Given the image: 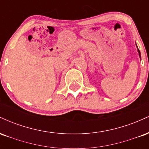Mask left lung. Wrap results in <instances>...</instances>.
<instances>
[{"instance_id": "obj_1", "label": "left lung", "mask_w": 149, "mask_h": 149, "mask_svg": "<svg viewBox=\"0 0 149 149\" xmlns=\"http://www.w3.org/2000/svg\"><path fill=\"white\" fill-rule=\"evenodd\" d=\"M136 47H137V46H136ZM137 50H138V52H139V57H140V58H141V54H140V51H139V49H138V47H137Z\"/></svg>"}]
</instances>
